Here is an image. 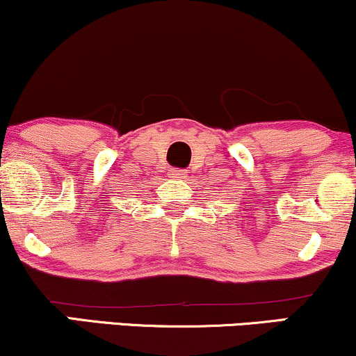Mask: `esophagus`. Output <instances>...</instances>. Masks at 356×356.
<instances>
[{"instance_id": "1", "label": "esophagus", "mask_w": 356, "mask_h": 356, "mask_svg": "<svg viewBox=\"0 0 356 356\" xmlns=\"http://www.w3.org/2000/svg\"><path fill=\"white\" fill-rule=\"evenodd\" d=\"M170 175L175 179H184L187 175L186 170H170Z\"/></svg>"}]
</instances>
